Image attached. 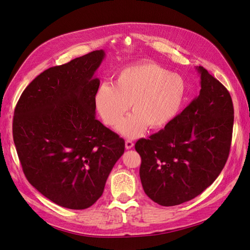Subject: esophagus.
<instances>
[{
  "mask_svg": "<svg viewBox=\"0 0 250 250\" xmlns=\"http://www.w3.org/2000/svg\"><path fill=\"white\" fill-rule=\"evenodd\" d=\"M134 147V142L132 140H126L125 141V148L126 149H132Z\"/></svg>",
  "mask_w": 250,
  "mask_h": 250,
  "instance_id": "esophagus-1",
  "label": "esophagus"
}]
</instances>
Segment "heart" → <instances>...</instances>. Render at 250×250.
I'll return each instance as SVG.
<instances>
[{
	"label": "heart",
	"instance_id": "b5f03b06",
	"mask_svg": "<svg viewBox=\"0 0 250 250\" xmlns=\"http://www.w3.org/2000/svg\"><path fill=\"white\" fill-rule=\"evenodd\" d=\"M187 92V83L180 74L155 63H140L119 70L113 84H100L95 106L102 121L114 126L131 104L134 112L120 121L117 131L133 138L146 126L158 129L171 123L181 112Z\"/></svg>",
	"mask_w": 250,
	"mask_h": 250
}]
</instances>
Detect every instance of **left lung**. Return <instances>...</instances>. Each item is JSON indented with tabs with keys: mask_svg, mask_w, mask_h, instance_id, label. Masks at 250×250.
Listing matches in <instances>:
<instances>
[{
	"mask_svg": "<svg viewBox=\"0 0 250 250\" xmlns=\"http://www.w3.org/2000/svg\"><path fill=\"white\" fill-rule=\"evenodd\" d=\"M199 95L164 129L140 139V179L162 206L189 201L219 177L229 156L234 123L231 96L202 66Z\"/></svg>",
	"mask_w": 250,
	"mask_h": 250,
	"instance_id": "obj_1",
	"label": "left lung"
}]
</instances>
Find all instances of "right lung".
<instances>
[{"label":"right lung","instance_id":"add662e5","mask_svg":"<svg viewBox=\"0 0 250 250\" xmlns=\"http://www.w3.org/2000/svg\"><path fill=\"white\" fill-rule=\"evenodd\" d=\"M105 58L93 51L51 67L21 94L13 139L28 182L62 208L84 209L103 194L125 141L96 118L95 77Z\"/></svg>","mask_w":250,"mask_h":250}]
</instances>
